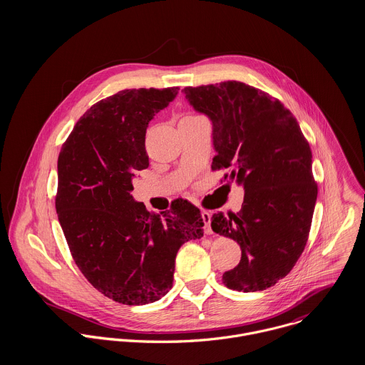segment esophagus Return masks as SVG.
<instances>
[{"instance_id":"esophagus-1","label":"esophagus","mask_w":365,"mask_h":365,"mask_svg":"<svg viewBox=\"0 0 365 365\" xmlns=\"http://www.w3.org/2000/svg\"><path fill=\"white\" fill-rule=\"evenodd\" d=\"M201 216H202V220L205 223V233L207 235H212V229H210V213L207 210H202L201 212Z\"/></svg>"}]
</instances>
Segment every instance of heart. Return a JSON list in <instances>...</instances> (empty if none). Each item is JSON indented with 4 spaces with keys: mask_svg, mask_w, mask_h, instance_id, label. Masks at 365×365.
<instances>
[{
    "mask_svg": "<svg viewBox=\"0 0 365 365\" xmlns=\"http://www.w3.org/2000/svg\"><path fill=\"white\" fill-rule=\"evenodd\" d=\"M204 116L202 115H200V113H192V112H190V113H185L182 118H181V120H195V119H202ZM180 120V122H181Z\"/></svg>",
    "mask_w": 365,
    "mask_h": 365,
    "instance_id": "1",
    "label": "heart"
}]
</instances>
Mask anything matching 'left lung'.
Wrapping results in <instances>:
<instances>
[{
	"label": "left lung",
	"instance_id": "obj_1",
	"mask_svg": "<svg viewBox=\"0 0 365 365\" xmlns=\"http://www.w3.org/2000/svg\"><path fill=\"white\" fill-rule=\"evenodd\" d=\"M182 91L213 123L212 170H229L220 182L236 180L245 187L239 213L212 215L213 232L242 249L240 262L222 281L240 292L274 287L309 237L317 197L311 146L291 110L262 90L223 81Z\"/></svg>",
	"mask_w": 365,
	"mask_h": 365
}]
</instances>
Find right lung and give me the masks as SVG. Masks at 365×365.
Instances as JSON below:
<instances>
[{
	"mask_svg": "<svg viewBox=\"0 0 365 365\" xmlns=\"http://www.w3.org/2000/svg\"><path fill=\"white\" fill-rule=\"evenodd\" d=\"M180 87L122 90L77 120L57 160L54 205L73 260L106 298L145 305L173 287L180 247L204 236L201 210L178 198L150 213L135 202L132 177L149 167L152 118Z\"/></svg>",
	"mask_w": 365,
	"mask_h": 365,
	"instance_id": "add662e5",
	"label": "right lung"
}]
</instances>
